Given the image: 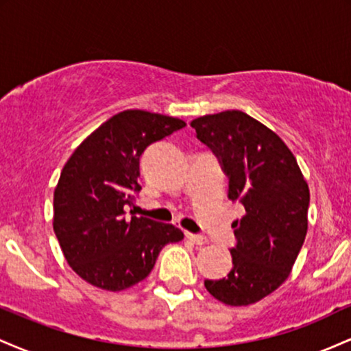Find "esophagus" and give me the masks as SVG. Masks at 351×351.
Returning <instances> with one entry per match:
<instances>
[{"label":"esophagus","instance_id":"1","mask_svg":"<svg viewBox=\"0 0 351 351\" xmlns=\"http://www.w3.org/2000/svg\"><path fill=\"white\" fill-rule=\"evenodd\" d=\"M186 239L191 241V243L196 244V245H204V244H208L206 237L199 236V234H193V232H186Z\"/></svg>","mask_w":351,"mask_h":351}]
</instances>
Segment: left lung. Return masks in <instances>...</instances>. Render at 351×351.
<instances>
[{
	"instance_id": "1",
	"label": "left lung",
	"mask_w": 351,
	"mask_h": 351,
	"mask_svg": "<svg viewBox=\"0 0 351 351\" xmlns=\"http://www.w3.org/2000/svg\"><path fill=\"white\" fill-rule=\"evenodd\" d=\"M196 136L219 158L229 178L228 198L245 215L232 223V269L204 280L216 300L245 307L279 289L291 274L308 228V184L282 138L241 110L198 117Z\"/></svg>"
}]
</instances>
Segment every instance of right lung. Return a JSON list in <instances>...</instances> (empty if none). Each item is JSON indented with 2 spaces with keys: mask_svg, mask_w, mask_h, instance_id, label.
<instances>
[{
  "mask_svg": "<svg viewBox=\"0 0 351 351\" xmlns=\"http://www.w3.org/2000/svg\"><path fill=\"white\" fill-rule=\"evenodd\" d=\"M183 120L123 110L75 148L54 189V226L72 271L94 287L120 292L142 282L181 229L148 217H125L142 189L140 156L153 142L184 127Z\"/></svg>",
  "mask_w": 351,
  "mask_h": 351,
  "instance_id": "obj_1",
  "label": "right lung"
}]
</instances>
